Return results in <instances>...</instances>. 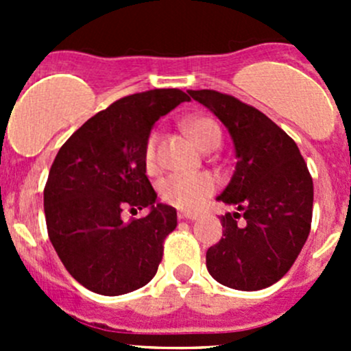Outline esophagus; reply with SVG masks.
<instances>
[{"label": "esophagus", "mask_w": 351, "mask_h": 351, "mask_svg": "<svg viewBox=\"0 0 351 351\" xmlns=\"http://www.w3.org/2000/svg\"><path fill=\"white\" fill-rule=\"evenodd\" d=\"M200 215L197 212H178V219H186V221H197Z\"/></svg>", "instance_id": "1"}]
</instances>
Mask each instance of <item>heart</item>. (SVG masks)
Instances as JSON below:
<instances>
[{
  "instance_id": "b5f03b06",
  "label": "heart",
  "mask_w": 351,
  "mask_h": 351,
  "mask_svg": "<svg viewBox=\"0 0 351 351\" xmlns=\"http://www.w3.org/2000/svg\"><path fill=\"white\" fill-rule=\"evenodd\" d=\"M183 127L202 151H214L221 144V129L217 123L205 115H193L183 122ZM158 134L153 132L144 147V165L149 173L158 168L156 158ZM217 189V182L207 173L198 175H171L159 183V195L166 204L182 210H197Z\"/></svg>"
}]
</instances>
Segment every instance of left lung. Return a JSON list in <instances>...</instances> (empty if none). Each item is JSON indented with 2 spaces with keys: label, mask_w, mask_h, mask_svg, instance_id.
<instances>
[{
  "label": "left lung",
  "mask_w": 351,
  "mask_h": 351,
  "mask_svg": "<svg viewBox=\"0 0 351 351\" xmlns=\"http://www.w3.org/2000/svg\"><path fill=\"white\" fill-rule=\"evenodd\" d=\"M229 130L236 169L219 202L221 241L207 250V270L219 284L261 290L290 270L311 231L314 186L297 144L260 110L231 95L190 90Z\"/></svg>",
  "instance_id": "8db88e82"
}]
</instances>
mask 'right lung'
<instances>
[{
	"label": "right lung",
	"instance_id": "1",
	"mask_svg": "<svg viewBox=\"0 0 351 351\" xmlns=\"http://www.w3.org/2000/svg\"><path fill=\"white\" fill-rule=\"evenodd\" d=\"M190 97L149 90L120 98L83 123L59 149L44 190L49 239L74 280L101 295H122L153 280L176 210L159 204L144 147L159 117ZM147 208L123 223L121 212Z\"/></svg>",
	"mask_w": 351,
	"mask_h": 351
}]
</instances>
